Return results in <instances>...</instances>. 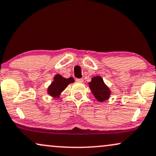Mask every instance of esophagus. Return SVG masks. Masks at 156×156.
Here are the masks:
<instances>
[{
  "instance_id": "1",
  "label": "esophagus",
  "mask_w": 156,
  "mask_h": 156,
  "mask_svg": "<svg viewBox=\"0 0 156 156\" xmlns=\"http://www.w3.org/2000/svg\"><path fill=\"white\" fill-rule=\"evenodd\" d=\"M76 81L79 82V83H82V82H83V78H77Z\"/></svg>"
}]
</instances>
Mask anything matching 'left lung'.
<instances>
[{
	"label": "left lung",
	"mask_w": 156,
	"mask_h": 156,
	"mask_svg": "<svg viewBox=\"0 0 156 156\" xmlns=\"http://www.w3.org/2000/svg\"><path fill=\"white\" fill-rule=\"evenodd\" d=\"M91 91L98 101H104L108 99L111 92L109 88L106 86L101 76H95L92 78L89 83Z\"/></svg>",
	"instance_id": "left-lung-1"
}]
</instances>
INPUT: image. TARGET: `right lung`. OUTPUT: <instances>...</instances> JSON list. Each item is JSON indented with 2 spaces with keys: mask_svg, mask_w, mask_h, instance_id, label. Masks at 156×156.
Masks as SVG:
<instances>
[{
  "mask_svg": "<svg viewBox=\"0 0 156 156\" xmlns=\"http://www.w3.org/2000/svg\"><path fill=\"white\" fill-rule=\"evenodd\" d=\"M74 82V79L73 78H65L60 75H56L54 77V81L48 88V94L53 97H59L60 94L62 90H65L69 83Z\"/></svg>",
  "mask_w": 156,
  "mask_h": 156,
  "instance_id": "right-lung-1",
  "label": "right lung"
}]
</instances>
